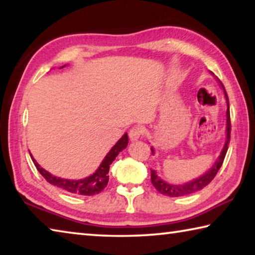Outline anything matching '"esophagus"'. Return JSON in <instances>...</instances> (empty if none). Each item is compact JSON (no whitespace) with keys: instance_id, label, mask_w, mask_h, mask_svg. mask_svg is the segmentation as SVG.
<instances>
[{"instance_id":"esophagus-1","label":"esophagus","mask_w":255,"mask_h":255,"mask_svg":"<svg viewBox=\"0 0 255 255\" xmlns=\"http://www.w3.org/2000/svg\"><path fill=\"white\" fill-rule=\"evenodd\" d=\"M143 133H144V127L135 126L129 130V138H130V140L135 141L137 139H139V138L143 136Z\"/></svg>"}]
</instances>
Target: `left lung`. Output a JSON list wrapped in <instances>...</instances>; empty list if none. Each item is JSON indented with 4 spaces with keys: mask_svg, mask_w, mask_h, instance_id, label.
Returning <instances> with one entry per match:
<instances>
[{
    "mask_svg": "<svg viewBox=\"0 0 255 255\" xmlns=\"http://www.w3.org/2000/svg\"><path fill=\"white\" fill-rule=\"evenodd\" d=\"M223 89H224V92H225V97L227 100V111H226V141H225V145H224V148L222 150L221 155H219L217 161L215 162L213 167H211L209 171H207L205 174H202L201 176H199V178L190 181V182L184 183V184L167 183L165 181H163L161 178H158L156 174V171L150 170V181H152L155 189H156L159 193H162V195L167 196V197H182V196H188V195H191V193H195L197 191H199V190L204 189L205 187H207V185L213 181V179L215 178L216 174H217L219 169H221L222 164L224 162V158H225V155L227 153L228 145H230V139H231L230 102H228V97L224 86ZM150 150H152V154H154L153 147H150Z\"/></svg>",
    "mask_w": 255,
    "mask_h": 255,
    "instance_id": "left-lung-1",
    "label": "left lung"
}]
</instances>
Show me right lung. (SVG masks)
<instances>
[{"mask_svg": "<svg viewBox=\"0 0 255 255\" xmlns=\"http://www.w3.org/2000/svg\"><path fill=\"white\" fill-rule=\"evenodd\" d=\"M128 145V135L127 132L120 138V139L116 143V145L110 149V152L107 154V156L103 159L102 163L99 166V169L94 172L92 175L88 176V178L81 179V180H67L57 178L53 174H50L49 172L40 167L39 164L37 163L36 159L32 157V162L36 165L37 170L39 171V173L44 176L47 180V182L50 184L56 185L60 189L65 190L67 192L74 193V195H81V196H94L100 193L103 189L107 187L108 181H109V169L110 164L115 161V158L117 157V155L122 152L123 149L127 147Z\"/></svg>", "mask_w": 255, "mask_h": 255, "instance_id": "obj_1", "label": "right lung"}]
</instances>
